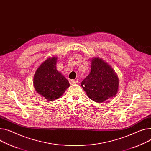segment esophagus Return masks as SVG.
<instances>
[{
  "mask_svg": "<svg viewBox=\"0 0 151 151\" xmlns=\"http://www.w3.org/2000/svg\"><path fill=\"white\" fill-rule=\"evenodd\" d=\"M69 83L71 85H73V84H76L78 83V81H76V80H73V79H70L69 81Z\"/></svg>",
  "mask_w": 151,
  "mask_h": 151,
  "instance_id": "1",
  "label": "esophagus"
}]
</instances>
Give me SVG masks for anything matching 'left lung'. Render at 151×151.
<instances>
[{"instance_id":"8db88e82","label":"left lung","mask_w":151,"mask_h":151,"mask_svg":"<svg viewBox=\"0 0 151 151\" xmlns=\"http://www.w3.org/2000/svg\"><path fill=\"white\" fill-rule=\"evenodd\" d=\"M87 95L93 101L101 103L116 96L119 79L114 68L98 56L91 59V70L81 83Z\"/></svg>"}]
</instances>
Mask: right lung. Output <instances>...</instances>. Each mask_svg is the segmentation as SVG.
<instances>
[{
  "label": "right lung",
  "instance_id": "1",
  "mask_svg": "<svg viewBox=\"0 0 151 151\" xmlns=\"http://www.w3.org/2000/svg\"><path fill=\"white\" fill-rule=\"evenodd\" d=\"M57 61L56 56L48 58L37 68L33 77L36 92L47 101L61 97L70 86L65 76L57 70Z\"/></svg>",
  "mask_w": 151,
  "mask_h": 151
}]
</instances>
